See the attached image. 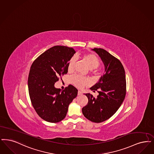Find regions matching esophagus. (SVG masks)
Masks as SVG:
<instances>
[{
  "label": "esophagus",
  "instance_id": "obj_1",
  "mask_svg": "<svg viewBox=\"0 0 154 154\" xmlns=\"http://www.w3.org/2000/svg\"><path fill=\"white\" fill-rule=\"evenodd\" d=\"M82 93L80 91H78V95L79 96H81V95H82Z\"/></svg>",
  "mask_w": 154,
  "mask_h": 154
}]
</instances>
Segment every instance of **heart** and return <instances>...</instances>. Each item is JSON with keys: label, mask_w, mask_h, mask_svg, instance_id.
Here are the masks:
<instances>
[{"label": "heart", "mask_w": 154, "mask_h": 154, "mask_svg": "<svg viewBox=\"0 0 154 154\" xmlns=\"http://www.w3.org/2000/svg\"><path fill=\"white\" fill-rule=\"evenodd\" d=\"M81 58L91 69L97 68L100 65L99 58L92 53L82 54L81 55ZM74 62V58L70 59L68 62V70L69 72H70L73 70ZM70 80L75 86L79 88H81L82 87L85 86L88 84V79L79 75H73L70 77Z\"/></svg>", "instance_id": "1"}]
</instances>
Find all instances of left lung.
Listing matches in <instances>:
<instances>
[{"instance_id": "left-lung-1", "label": "left lung", "mask_w": 154, "mask_h": 154, "mask_svg": "<svg viewBox=\"0 0 154 154\" xmlns=\"http://www.w3.org/2000/svg\"><path fill=\"white\" fill-rule=\"evenodd\" d=\"M105 66V73L91 89L99 95L85 94L88 103L82 108L84 116L94 123H101L112 117L118 110L126 94L125 70L122 62L103 49L94 48Z\"/></svg>"}]
</instances>
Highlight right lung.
Instances as JSON below:
<instances>
[{"label":"right lung","instance_id":"right-lung-1","mask_svg":"<svg viewBox=\"0 0 154 154\" xmlns=\"http://www.w3.org/2000/svg\"><path fill=\"white\" fill-rule=\"evenodd\" d=\"M75 53L72 48L55 46L37 57L31 65L28 77L31 104L38 116L48 122L62 120L77 95L78 90L72 85L62 91L54 87L59 77L67 74L68 62Z\"/></svg>","mask_w":154,"mask_h":154}]
</instances>
